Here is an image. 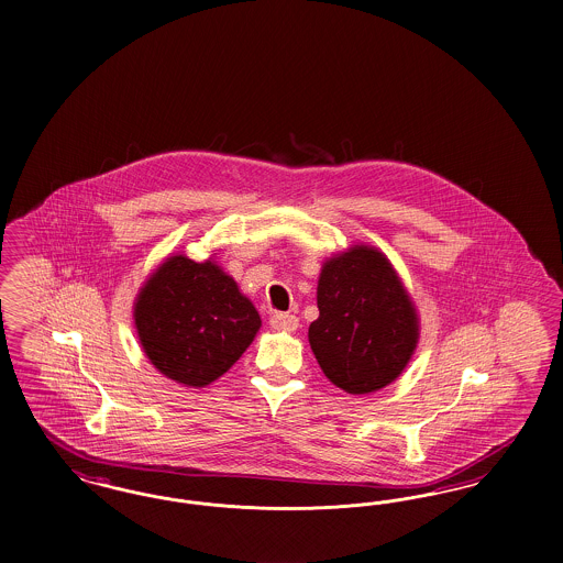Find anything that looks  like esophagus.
<instances>
[{
	"mask_svg": "<svg viewBox=\"0 0 563 563\" xmlns=\"http://www.w3.org/2000/svg\"><path fill=\"white\" fill-rule=\"evenodd\" d=\"M271 328L284 330V332H294L298 328V318L292 313H273L269 319Z\"/></svg>",
	"mask_w": 563,
	"mask_h": 563,
	"instance_id": "obj_1",
	"label": "esophagus"
}]
</instances>
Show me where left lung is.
Returning a JSON list of instances; mask_svg holds the SVG:
<instances>
[{"label": "left lung", "instance_id": "left-lung-1", "mask_svg": "<svg viewBox=\"0 0 563 563\" xmlns=\"http://www.w3.org/2000/svg\"><path fill=\"white\" fill-rule=\"evenodd\" d=\"M318 309L309 344L339 389L380 391L410 364L420 318L399 273L378 247L351 245L323 261Z\"/></svg>", "mask_w": 563, "mask_h": 563}]
</instances>
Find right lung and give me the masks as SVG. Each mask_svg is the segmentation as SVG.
Instances as JSON below:
<instances>
[{"mask_svg": "<svg viewBox=\"0 0 563 563\" xmlns=\"http://www.w3.org/2000/svg\"><path fill=\"white\" fill-rule=\"evenodd\" d=\"M134 328L148 362L185 387H206L233 366L263 321L238 282L210 256L164 258L134 298Z\"/></svg>", "mask_w": 563, "mask_h": 563, "instance_id": "right-lung-1", "label": "right lung"}]
</instances>
